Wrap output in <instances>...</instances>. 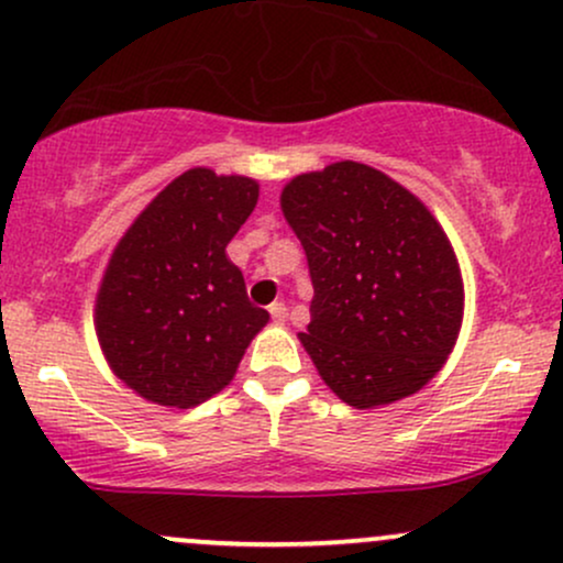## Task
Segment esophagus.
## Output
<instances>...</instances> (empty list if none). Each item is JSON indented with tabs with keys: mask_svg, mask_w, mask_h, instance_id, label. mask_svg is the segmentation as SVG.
Here are the masks:
<instances>
[{
	"mask_svg": "<svg viewBox=\"0 0 563 563\" xmlns=\"http://www.w3.org/2000/svg\"><path fill=\"white\" fill-rule=\"evenodd\" d=\"M268 313H271V319H274L276 323L287 321V306H284V302H271Z\"/></svg>",
	"mask_w": 563,
	"mask_h": 563,
	"instance_id": "obj_1",
	"label": "esophagus"
}]
</instances>
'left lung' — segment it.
Listing matches in <instances>:
<instances>
[{"instance_id": "8db88e82", "label": "left lung", "mask_w": 563, "mask_h": 563, "mask_svg": "<svg viewBox=\"0 0 563 563\" xmlns=\"http://www.w3.org/2000/svg\"><path fill=\"white\" fill-rule=\"evenodd\" d=\"M282 210L313 284L300 342L347 406L408 398L440 372L464 316L445 231L398 181L342 161L292 178Z\"/></svg>"}]
</instances>
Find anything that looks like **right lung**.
<instances>
[{"label":"right lung","mask_w":563,"mask_h":563,"mask_svg":"<svg viewBox=\"0 0 563 563\" xmlns=\"http://www.w3.org/2000/svg\"><path fill=\"white\" fill-rule=\"evenodd\" d=\"M257 184L191 168L118 242L97 295V336L112 372L142 398L191 408L221 393L268 310L250 302L227 244Z\"/></svg>","instance_id":"right-lung-1"}]
</instances>
